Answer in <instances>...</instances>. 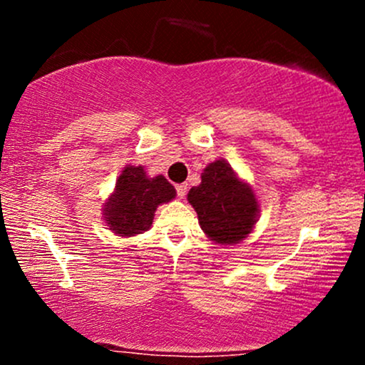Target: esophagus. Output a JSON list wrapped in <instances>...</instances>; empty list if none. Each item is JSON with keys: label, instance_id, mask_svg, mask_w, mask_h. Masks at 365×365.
Instances as JSON below:
<instances>
[{"label": "esophagus", "instance_id": "obj_1", "mask_svg": "<svg viewBox=\"0 0 365 365\" xmlns=\"http://www.w3.org/2000/svg\"><path fill=\"white\" fill-rule=\"evenodd\" d=\"M177 195L178 199H183V197L187 195V183H180V185H177Z\"/></svg>", "mask_w": 365, "mask_h": 365}]
</instances>
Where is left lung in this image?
<instances>
[{
    "label": "left lung",
    "instance_id": "8db88e82",
    "mask_svg": "<svg viewBox=\"0 0 365 365\" xmlns=\"http://www.w3.org/2000/svg\"><path fill=\"white\" fill-rule=\"evenodd\" d=\"M187 199L204 233L221 245L244 240L259 216L254 190L223 159L209 163L200 175V185L192 187Z\"/></svg>",
    "mask_w": 365,
    "mask_h": 365
}]
</instances>
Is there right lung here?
<instances>
[{
  "instance_id": "right-lung-1",
  "label": "right lung",
  "mask_w": 365,
  "mask_h": 365,
  "mask_svg": "<svg viewBox=\"0 0 365 365\" xmlns=\"http://www.w3.org/2000/svg\"><path fill=\"white\" fill-rule=\"evenodd\" d=\"M177 190L163 175L149 178L144 166H125L103 215L113 233L133 237L148 232L158 206L175 199Z\"/></svg>"
}]
</instances>
